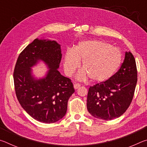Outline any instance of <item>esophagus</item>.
Here are the masks:
<instances>
[{
    "instance_id": "1",
    "label": "esophagus",
    "mask_w": 147,
    "mask_h": 147,
    "mask_svg": "<svg viewBox=\"0 0 147 147\" xmlns=\"http://www.w3.org/2000/svg\"><path fill=\"white\" fill-rule=\"evenodd\" d=\"M80 84L76 83V84H74V88L75 89H78V88H80Z\"/></svg>"
}]
</instances>
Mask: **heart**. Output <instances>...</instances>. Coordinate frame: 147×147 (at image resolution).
Wrapping results in <instances>:
<instances>
[{
	"label": "heart",
	"instance_id": "b5f03b06",
	"mask_svg": "<svg viewBox=\"0 0 147 147\" xmlns=\"http://www.w3.org/2000/svg\"><path fill=\"white\" fill-rule=\"evenodd\" d=\"M82 60L83 69L76 76L78 80L89 76L94 82H104L117 71L122 55L118 49L100 40L80 41L74 49L67 50L63 67L67 75L71 76Z\"/></svg>",
	"mask_w": 147,
	"mask_h": 147
}]
</instances>
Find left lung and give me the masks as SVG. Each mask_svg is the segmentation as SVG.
<instances>
[{"label":"left lung","mask_w":147,"mask_h":147,"mask_svg":"<svg viewBox=\"0 0 147 147\" xmlns=\"http://www.w3.org/2000/svg\"><path fill=\"white\" fill-rule=\"evenodd\" d=\"M138 73L135 58L126 52L121 67L104 82L89 89L87 108L94 117L108 121L118 118L125 112L132 100Z\"/></svg>","instance_id":"left-lung-1"}]
</instances>
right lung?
Listing matches in <instances>:
<instances>
[{
	"label": "right lung",
	"mask_w": 147,
	"mask_h": 147,
	"mask_svg": "<svg viewBox=\"0 0 147 147\" xmlns=\"http://www.w3.org/2000/svg\"><path fill=\"white\" fill-rule=\"evenodd\" d=\"M61 45L51 39L37 38L20 54L15 67L13 80L17 99L35 120L54 123L65 115L67 102L74 89L71 80L58 71ZM41 62L49 70L37 77L31 68Z\"/></svg>",
	"instance_id": "1"
}]
</instances>
